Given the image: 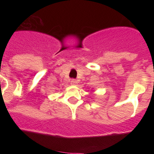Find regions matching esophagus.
<instances>
[{
	"instance_id": "34e87169",
	"label": "esophagus",
	"mask_w": 154,
	"mask_h": 154,
	"mask_svg": "<svg viewBox=\"0 0 154 154\" xmlns=\"http://www.w3.org/2000/svg\"><path fill=\"white\" fill-rule=\"evenodd\" d=\"M77 83H78V80L77 79H72L71 80V84H72V85H76Z\"/></svg>"
}]
</instances>
